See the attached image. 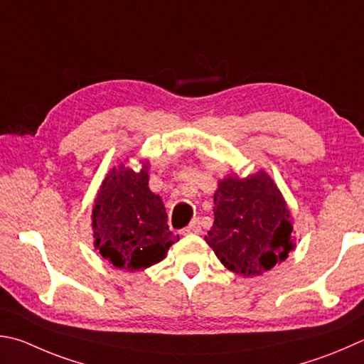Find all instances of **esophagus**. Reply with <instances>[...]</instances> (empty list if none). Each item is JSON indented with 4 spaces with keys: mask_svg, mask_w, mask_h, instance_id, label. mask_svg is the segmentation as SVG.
<instances>
[{
    "mask_svg": "<svg viewBox=\"0 0 364 364\" xmlns=\"http://www.w3.org/2000/svg\"><path fill=\"white\" fill-rule=\"evenodd\" d=\"M200 221L199 220H194L193 223L189 224V226L186 229L181 230L183 235H188V234H199L200 232Z\"/></svg>",
    "mask_w": 364,
    "mask_h": 364,
    "instance_id": "obj_1",
    "label": "esophagus"
}]
</instances>
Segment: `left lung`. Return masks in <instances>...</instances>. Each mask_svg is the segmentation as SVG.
I'll return each instance as SVG.
<instances>
[{"instance_id":"left-lung-1","label":"left lung","mask_w":364,"mask_h":364,"mask_svg":"<svg viewBox=\"0 0 364 364\" xmlns=\"http://www.w3.org/2000/svg\"><path fill=\"white\" fill-rule=\"evenodd\" d=\"M213 211V228L205 240L235 274L261 275L285 261L294 248L287 202L264 170L247 178L230 175L221 180Z\"/></svg>"}]
</instances>
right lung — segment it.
Masks as SVG:
<instances>
[{
	"instance_id": "1",
	"label": "right lung",
	"mask_w": 364,
	"mask_h": 364,
	"mask_svg": "<svg viewBox=\"0 0 364 364\" xmlns=\"http://www.w3.org/2000/svg\"><path fill=\"white\" fill-rule=\"evenodd\" d=\"M148 162L140 171L111 168L92 210L94 245L114 267L130 272L162 261L180 237L167 224L162 199L148 186Z\"/></svg>"
}]
</instances>
